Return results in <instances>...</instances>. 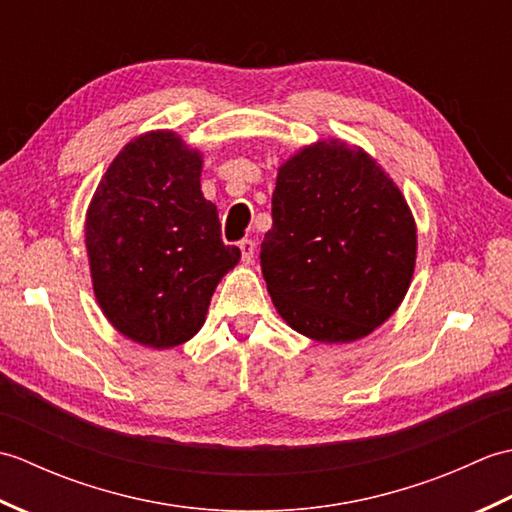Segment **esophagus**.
Masks as SVG:
<instances>
[{"mask_svg":"<svg viewBox=\"0 0 512 512\" xmlns=\"http://www.w3.org/2000/svg\"><path fill=\"white\" fill-rule=\"evenodd\" d=\"M237 246H239V250H242V262H246V264L253 262V255H255L253 239H242V242H239Z\"/></svg>","mask_w":512,"mask_h":512,"instance_id":"34e87169","label":"esophagus"}]
</instances>
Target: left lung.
I'll return each mask as SVG.
<instances>
[{"instance_id": "8db88e82", "label": "left lung", "mask_w": 512, "mask_h": 512, "mask_svg": "<svg viewBox=\"0 0 512 512\" xmlns=\"http://www.w3.org/2000/svg\"><path fill=\"white\" fill-rule=\"evenodd\" d=\"M262 273L292 330L321 343L363 339L405 299L416 224L363 149L321 140L279 167Z\"/></svg>"}]
</instances>
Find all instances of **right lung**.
Here are the masks:
<instances>
[{
  "label": "right lung",
  "mask_w": 512,
  "mask_h": 512,
  "mask_svg": "<svg viewBox=\"0 0 512 512\" xmlns=\"http://www.w3.org/2000/svg\"><path fill=\"white\" fill-rule=\"evenodd\" d=\"M200 173V154L180 136H138L105 171L85 220L96 301L118 332L154 350L202 328L217 284L242 257L222 242Z\"/></svg>",
  "instance_id": "right-lung-1"
}]
</instances>
